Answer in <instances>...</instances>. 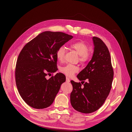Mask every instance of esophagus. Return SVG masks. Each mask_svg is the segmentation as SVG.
<instances>
[{"mask_svg": "<svg viewBox=\"0 0 132 132\" xmlns=\"http://www.w3.org/2000/svg\"><path fill=\"white\" fill-rule=\"evenodd\" d=\"M66 82H68V83L70 82V79H69V78H67V77H66Z\"/></svg>", "mask_w": 132, "mask_h": 132, "instance_id": "obj_1", "label": "esophagus"}]
</instances>
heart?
<instances>
[{"label":"heart","mask_w":132,"mask_h":132,"mask_svg":"<svg viewBox=\"0 0 132 132\" xmlns=\"http://www.w3.org/2000/svg\"><path fill=\"white\" fill-rule=\"evenodd\" d=\"M72 49L77 51L79 55V60L82 62H86L89 60L91 54L89 51V46L84 41H78L72 43L70 45ZM66 48L64 46H60L57 50L56 57L59 61H63L65 59ZM79 71V67L74 65L67 64L60 68V72L68 77H72Z\"/></svg>","instance_id":"1"}]
</instances>
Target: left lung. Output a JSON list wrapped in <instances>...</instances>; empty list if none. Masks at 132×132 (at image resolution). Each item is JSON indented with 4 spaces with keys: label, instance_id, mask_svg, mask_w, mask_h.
I'll use <instances>...</instances> for the list:
<instances>
[{
    "label": "left lung",
    "instance_id": "obj_1",
    "mask_svg": "<svg viewBox=\"0 0 132 132\" xmlns=\"http://www.w3.org/2000/svg\"><path fill=\"white\" fill-rule=\"evenodd\" d=\"M93 39L95 47L92 59L77 75L84 85L71 81V105L84 113L95 112L103 105L111 89L114 74L108 47L100 38L93 37ZM86 79L88 81L85 82Z\"/></svg>",
    "mask_w": 132,
    "mask_h": 132
}]
</instances>
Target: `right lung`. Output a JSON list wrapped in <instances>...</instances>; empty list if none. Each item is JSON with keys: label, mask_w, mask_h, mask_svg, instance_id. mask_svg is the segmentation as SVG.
I'll list each match as a JSON object with an SVG mask.
<instances>
[{"label": "right lung", "mask_w": 132, "mask_h": 132, "mask_svg": "<svg viewBox=\"0 0 132 132\" xmlns=\"http://www.w3.org/2000/svg\"><path fill=\"white\" fill-rule=\"evenodd\" d=\"M73 37L62 32L44 31L27 43L19 53L15 67L18 92L30 106L42 109L50 106L65 75L61 73L47 80L58 70L56 52Z\"/></svg>", "instance_id": "add662e5"}]
</instances>
